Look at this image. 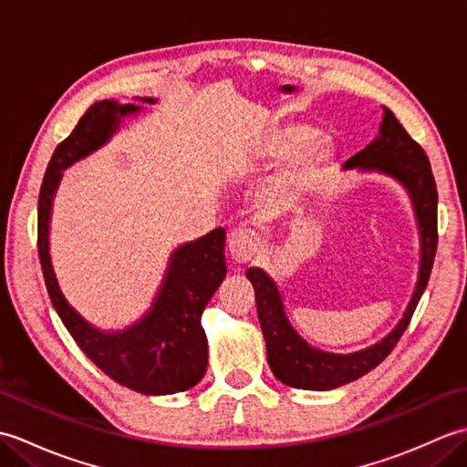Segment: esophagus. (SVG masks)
Here are the masks:
<instances>
[{
	"label": "esophagus",
	"mask_w": 467,
	"mask_h": 467,
	"mask_svg": "<svg viewBox=\"0 0 467 467\" xmlns=\"http://www.w3.org/2000/svg\"><path fill=\"white\" fill-rule=\"evenodd\" d=\"M259 249V236L249 228H236L228 236V253L234 263H246L253 259V254Z\"/></svg>",
	"instance_id": "1"
}]
</instances>
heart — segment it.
Segmentation results:
<instances>
[{"label": "heart", "instance_id": "1", "mask_svg": "<svg viewBox=\"0 0 467 467\" xmlns=\"http://www.w3.org/2000/svg\"><path fill=\"white\" fill-rule=\"evenodd\" d=\"M315 130L301 122H286L266 130L259 154L269 161L285 162L266 178L261 188V202L266 208H285L303 196L329 172L333 148L325 140H311Z\"/></svg>", "mask_w": 467, "mask_h": 467}]
</instances>
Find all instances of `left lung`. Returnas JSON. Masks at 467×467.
<instances>
[{"instance_id": "left-lung-1", "label": "left lung", "mask_w": 467, "mask_h": 467, "mask_svg": "<svg viewBox=\"0 0 467 467\" xmlns=\"http://www.w3.org/2000/svg\"><path fill=\"white\" fill-rule=\"evenodd\" d=\"M383 110L385 116L379 136L361 152L351 156L343 168L383 172L408 188L421 236L418 286L403 319L383 341L351 355H335L315 349L293 329L285 315L281 293L269 275L254 266L246 271V279L254 286L256 313H259L271 371L276 379L296 389H335L375 369L393 351V347L408 329L415 306L430 281L435 249H438V188H435L431 166L423 148L408 134L391 110L387 108Z\"/></svg>"}]
</instances>
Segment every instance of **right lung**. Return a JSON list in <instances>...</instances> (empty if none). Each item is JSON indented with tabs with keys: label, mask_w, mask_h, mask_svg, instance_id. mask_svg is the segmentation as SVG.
Listing matches in <instances>:
<instances>
[{
	"label": "right lung",
	"mask_w": 467,
	"mask_h": 467,
	"mask_svg": "<svg viewBox=\"0 0 467 467\" xmlns=\"http://www.w3.org/2000/svg\"><path fill=\"white\" fill-rule=\"evenodd\" d=\"M142 102H154L144 98ZM140 108L102 100L90 106L47 164L37 202V253L54 309L78 347L96 367L128 389L166 395L191 389L202 379L208 363L206 335L201 317L226 275L224 231L214 228L202 239L172 253L161 291L140 321L120 333H106L82 319L59 291L49 259V214L62 171L98 150L110 138L120 118Z\"/></svg>",
	"instance_id": "add662e5"
}]
</instances>
